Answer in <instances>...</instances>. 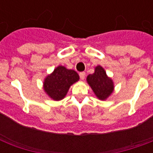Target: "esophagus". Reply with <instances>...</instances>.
Returning <instances> with one entry per match:
<instances>
[{"instance_id":"obj_1","label":"esophagus","mask_w":153,"mask_h":153,"mask_svg":"<svg viewBox=\"0 0 153 153\" xmlns=\"http://www.w3.org/2000/svg\"><path fill=\"white\" fill-rule=\"evenodd\" d=\"M79 76H80V79H81L82 80H83V79H85V77H86V73H85V72H80V73H79Z\"/></svg>"}]
</instances>
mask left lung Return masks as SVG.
Returning <instances> with one entry per match:
<instances>
[{
	"instance_id": "obj_1",
	"label": "left lung",
	"mask_w": 153,
	"mask_h": 153,
	"mask_svg": "<svg viewBox=\"0 0 153 153\" xmlns=\"http://www.w3.org/2000/svg\"><path fill=\"white\" fill-rule=\"evenodd\" d=\"M96 97L100 100H105L113 93L114 89V82L107 76L104 68L98 65L94 68V73L89 74L86 78Z\"/></svg>"
}]
</instances>
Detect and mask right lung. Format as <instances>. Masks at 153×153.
I'll return each instance as SVG.
<instances>
[{"instance_id":"right-lung-1","label":"right lung","mask_w":153,"mask_h":153,"mask_svg":"<svg viewBox=\"0 0 153 153\" xmlns=\"http://www.w3.org/2000/svg\"><path fill=\"white\" fill-rule=\"evenodd\" d=\"M79 80V75L74 70L59 66L45 78L44 90L53 100H62L67 95L71 86Z\"/></svg>"}]
</instances>
